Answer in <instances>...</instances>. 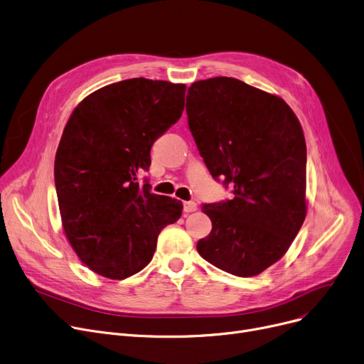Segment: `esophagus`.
<instances>
[{
    "mask_svg": "<svg viewBox=\"0 0 364 364\" xmlns=\"http://www.w3.org/2000/svg\"><path fill=\"white\" fill-rule=\"evenodd\" d=\"M183 210H185V213L196 211L197 210V203H194V201H185L183 203Z\"/></svg>",
    "mask_w": 364,
    "mask_h": 364,
    "instance_id": "1",
    "label": "esophagus"
}]
</instances>
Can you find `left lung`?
Segmentation results:
<instances>
[{
    "instance_id": "left-lung-1",
    "label": "left lung",
    "mask_w": 364,
    "mask_h": 364,
    "mask_svg": "<svg viewBox=\"0 0 364 364\" xmlns=\"http://www.w3.org/2000/svg\"><path fill=\"white\" fill-rule=\"evenodd\" d=\"M186 113L211 176L235 194L203 205L211 232L197 250L230 274H260L284 257L307 215L301 123L279 95L226 76L192 83Z\"/></svg>"
}]
</instances>
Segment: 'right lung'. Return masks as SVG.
I'll list each match as a JSON object with an SVG mask.
<instances>
[{"mask_svg":"<svg viewBox=\"0 0 364 364\" xmlns=\"http://www.w3.org/2000/svg\"><path fill=\"white\" fill-rule=\"evenodd\" d=\"M183 83L134 77L85 97L64 127L54 161L63 230L79 260L122 281L151 262L159 233L182 201L149 192L154 141L185 107Z\"/></svg>","mask_w":364,"mask_h":364,"instance_id":"obj_1","label":"right lung"}]
</instances>
